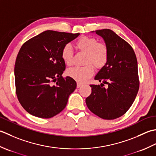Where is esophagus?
Returning a JSON list of instances; mask_svg holds the SVG:
<instances>
[{"label": "esophagus", "instance_id": "obj_1", "mask_svg": "<svg viewBox=\"0 0 156 156\" xmlns=\"http://www.w3.org/2000/svg\"><path fill=\"white\" fill-rule=\"evenodd\" d=\"M83 85V84L82 83H79V82H77V87L79 88V87H81V86Z\"/></svg>", "mask_w": 156, "mask_h": 156}]
</instances>
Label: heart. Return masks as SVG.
I'll list each match as a JSON object with an SVG mask.
<instances>
[{
	"label": "heart",
	"mask_w": 156,
	"mask_h": 156,
	"mask_svg": "<svg viewBox=\"0 0 156 156\" xmlns=\"http://www.w3.org/2000/svg\"><path fill=\"white\" fill-rule=\"evenodd\" d=\"M75 46L79 51L85 54L83 61L85 65L69 69L66 74L75 81L83 83L93 75L94 66L96 69H101L106 64L109 55L108 48L106 44L98 42L95 37L85 36L76 41ZM61 57L66 65H72L73 52L69 44L62 48Z\"/></svg>",
	"instance_id": "1"
}]
</instances>
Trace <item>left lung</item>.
Instances as JSON below:
<instances>
[{
    "mask_svg": "<svg viewBox=\"0 0 156 156\" xmlns=\"http://www.w3.org/2000/svg\"><path fill=\"white\" fill-rule=\"evenodd\" d=\"M104 40L109 55L106 64L95 77L100 85H90L85 102L100 118L113 120L124 115L134 101L139 87L138 65L130 44L109 29L96 30Z\"/></svg>",
    "mask_w": 156,
    "mask_h": 156,
    "instance_id": "8db88e82",
    "label": "left lung"
}]
</instances>
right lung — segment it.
<instances>
[{"label":"right lung","instance_id":"right-lung-1","mask_svg":"<svg viewBox=\"0 0 156 156\" xmlns=\"http://www.w3.org/2000/svg\"><path fill=\"white\" fill-rule=\"evenodd\" d=\"M79 35L47 30L25 42L15 65L16 94L28 113L49 119L64 110L77 83L62 74L61 50Z\"/></svg>","mask_w":156,"mask_h":156}]
</instances>
